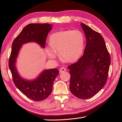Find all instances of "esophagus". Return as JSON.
<instances>
[{"label": "esophagus", "instance_id": "1", "mask_svg": "<svg viewBox=\"0 0 122 122\" xmlns=\"http://www.w3.org/2000/svg\"><path fill=\"white\" fill-rule=\"evenodd\" d=\"M66 70V69L64 68H61L60 69V73H62L63 72H65Z\"/></svg>", "mask_w": 122, "mask_h": 122}]
</instances>
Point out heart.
Masks as SVG:
<instances>
[{
  "mask_svg": "<svg viewBox=\"0 0 122 122\" xmlns=\"http://www.w3.org/2000/svg\"><path fill=\"white\" fill-rule=\"evenodd\" d=\"M46 51L50 58H55L56 51L61 58L68 62L77 61L83 53L85 36L80 30L61 31L52 34Z\"/></svg>",
  "mask_w": 122,
  "mask_h": 122,
  "instance_id": "heart-1",
  "label": "heart"
}]
</instances>
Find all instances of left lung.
<instances>
[{
	"label": "left lung",
	"instance_id": "obj_1",
	"mask_svg": "<svg viewBox=\"0 0 122 122\" xmlns=\"http://www.w3.org/2000/svg\"><path fill=\"white\" fill-rule=\"evenodd\" d=\"M81 25L86 45L83 56L68 67L71 75L70 90L76 97L87 99L97 94L106 84L111 59L100 33L82 23Z\"/></svg>",
	"mask_w": 122,
	"mask_h": 122
}]
</instances>
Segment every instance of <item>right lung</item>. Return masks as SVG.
Here are the masks:
<instances>
[{
  "instance_id": "1",
  "label": "right lung",
  "mask_w": 122,
  "mask_h": 122,
  "mask_svg": "<svg viewBox=\"0 0 122 122\" xmlns=\"http://www.w3.org/2000/svg\"><path fill=\"white\" fill-rule=\"evenodd\" d=\"M52 29L49 24H30L26 25L15 38L12 44L11 52L9 60V67L13 81L18 89L30 99L40 101L47 98L52 91L53 83L59 73L56 68L44 70L36 79L23 78L16 67L17 59L22 45L35 42L45 48L48 33Z\"/></svg>"
}]
</instances>
